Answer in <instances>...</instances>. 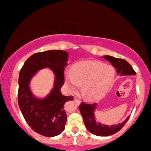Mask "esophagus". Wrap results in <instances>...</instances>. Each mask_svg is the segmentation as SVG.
<instances>
[{
    "label": "esophagus",
    "mask_w": 151,
    "mask_h": 151,
    "mask_svg": "<svg viewBox=\"0 0 151 151\" xmlns=\"http://www.w3.org/2000/svg\"><path fill=\"white\" fill-rule=\"evenodd\" d=\"M74 101L76 102V104H77L78 105L80 104V100L77 99H74Z\"/></svg>",
    "instance_id": "obj_1"
}]
</instances>
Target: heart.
I'll use <instances>...</instances> for the list:
<instances>
[{"label": "heart", "instance_id": "heart-1", "mask_svg": "<svg viewBox=\"0 0 151 151\" xmlns=\"http://www.w3.org/2000/svg\"><path fill=\"white\" fill-rule=\"evenodd\" d=\"M66 84L71 90L83 85V94L91 99L101 98L110 88L115 80V71L111 66L95 60L80 62L65 74Z\"/></svg>", "mask_w": 151, "mask_h": 151}]
</instances>
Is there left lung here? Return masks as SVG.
Segmentation results:
<instances>
[{
  "label": "left lung",
  "instance_id": "left-lung-1",
  "mask_svg": "<svg viewBox=\"0 0 151 151\" xmlns=\"http://www.w3.org/2000/svg\"><path fill=\"white\" fill-rule=\"evenodd\" d=\"M104 59L110 62L112 65L116 68L117 73L118 75H135L136 72L133 69L132 66L126 60L123 59L116 58L109 55L103 56ZM96 103L95 104H85V102L81 103L80 105V111L83 121L88 131L93 134L100 137L110 136L119 132L123 127L129 117H128L123 123H118V125H104L102 123L96 122L94 116V110H95Z\"/></svg>",
  "mask_w": 151,
  "mask_h": 151
}]
</instances>
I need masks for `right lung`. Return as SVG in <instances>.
<instances>
[{"instance_id":"right-lung-1","label":"right lung","mask_w":151,"mask_h":151,"mask_svg":"<svg viewBox=\"0 0 151 151\" xmlns=\"http://www.w3.org/2000/svg\"><path fill=\"white\" fill-rule=\"evenodd\" d=\"M68 54L63 50H48L33 54L27 59L19 71L18 104L30 127L45 137H55L62 133L66 123L65 103L73 100L60 92L64 83V69ZM45 68H50L54 73V88L45 99L35 97L29 84L33 75Z\"/></svg>"}]
</instances>
